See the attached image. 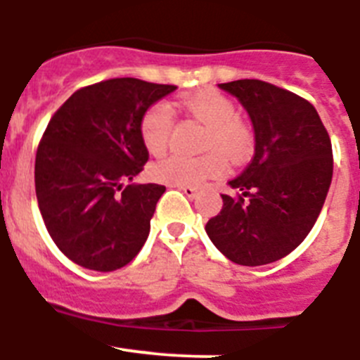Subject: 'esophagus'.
Here are the masks:
<instances>
[{
	"mask_svg": "<svg viewBox=\"0 0 360 360\" xmlns=\"http://www.w3.org/2000/svg\"><path fill=\"white\" fill-rule=\"evenodd\" d=\"M177 188H179L181 192H184V195L190 197V199H193V197L197 195V188L195 186H184V184H177Z\"/></svg>",
	"mask_w": 360,
	"mask_h": 360,
	"instance_id": "34e87169",
	"label": "esophagus"
}]
</instances>
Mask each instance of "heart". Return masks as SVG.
<instances>
[{
    "mask_svg": "<svg viewBox=\"0 0 360 360\" xmlns=\"http://www.w3.org/2000/svg\"><path fill=\"white\" fill-rule=\"evenodd\" d=\"M184 108L200 124L208 127L204 148L210 152L199 158L172 154L152 165V179L165 184L199 186L204 181L226 172L228 154L233 161H242L252 150V131L236 116L235 103L219 91H199L184 98ZM174 131L172 105L165 100L152 103L140 120V136L145 148L158 156L165 152Z\"/></svg>",
    "mask_w": 360,
    "mask_h": 360,
    "instance_id": "b5f03b06",
    "label": "heart"
}]
</instances>
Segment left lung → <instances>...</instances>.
<instances>
[{
  "label": "left lung",
  "mask_w": 360,
  "mask_h": 360,
  "mask_svg": "<svg viewBox=\"0 0 360 360\" xmlns=\"http://www.w3.org/2000/svg\"><path fill=\"white\" fill-rule=\"evenodd\" d=\"M219 86L249 112L257 145L206 233L235 264H271L305 240L321 213L333 172L328 131L309 100L283 87L257 79Z\"/></svg>",
  "instance_id": "8db88e82"
}]
</instances>
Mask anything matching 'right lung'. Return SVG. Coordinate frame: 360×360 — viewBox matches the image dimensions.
<instances>
[{
  "mask_svg": "<svg viewBox=\"0 0 360 360\" xmlns=\"http://www.w3.org/2000/svg\"><path fill=\"white\" fill-rule=\"evenodd\" d=\"M172 84L132 77L77 89L48 122L35 154V195L55 245L93 271H116L140 252L163 195L161 184H127L148 150L140 120Z\"/></svg>",
  "mask_w": 360,
  "mask_h": 360,
  "instance_id": "1",
  "label": "right lung"
}]
</instances>
